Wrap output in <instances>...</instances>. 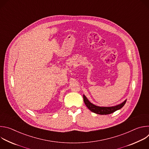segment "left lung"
I'll list each match as a JSON object with an SVG mask.
<instances>
[{
	"label": "left lung",
	"instance_id": "1",
	"mask_svg": "<svg viewBox=\"0 0 149 149\" xmlns=\"http://www.w3.org/2000/svg\"><path fill=\"white\" fill-rule=\"evenodd\" d=\"M83 99L85 104L86 105V106L90 111L95 114L100 115L110 114L115 112L117 110L121 109L127 101V100H125L122 103L115 106H113V107H100V106L96 105L91 103L85 95H83Z\"/></svg>",
	"mask_w": 149,
	"mask_h": 149
}]
</instances>
